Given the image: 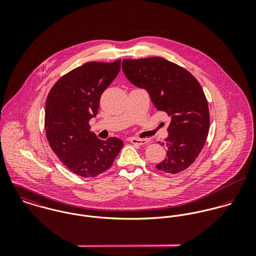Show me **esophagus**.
Returning a JSON list of instances; mask_svg holds the SVG:
<instances>
[{
	"mask_svg": "<svg viewBox=\"0 0 256 256\" xmlns=\"http://www.w3.org/2000/svg\"><path fill=\"white\" fill-rule=\"evenodd\" d=\"M129 141L132 144H135L138 146H144L148 143V140H146V139H138V138H131Z\"/></svg>",
	"mask_w": 256,
	"mask_h": 256,
	"instance_id": "esophagus-1",
	"label": "esophagus"
}]
</instances>
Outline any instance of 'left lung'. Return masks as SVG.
Returning <instances> with one entry per match:
<instances>
[{
	"label": "left lung",
	"mask_w": 256,
	"mask_h": 256,
	"mask_svg": "<svg viewBox=\"0 0 256 256\" xmlns=\"http://www.w3.org/2000/svg\"><path fill=\"white\" fill-rule=\"evenodd\" d=\"M122 69L133 84L148 90L156 110L170 117L168 137L162 142L166 156L156 168L172 174L188 168L205 145L210 127L208 102L199 82L162 57L124 59Z\"/></svg>",
	"instance_id": "8db88e82"
}]
</instances>
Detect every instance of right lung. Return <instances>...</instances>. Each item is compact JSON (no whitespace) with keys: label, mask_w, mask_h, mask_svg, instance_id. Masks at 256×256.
<instances>
[{"label":"right lung","mask_w":256,"mask_h":256,"mask_svg":"<svg viewBox=\"0 0 256 256\" xmlns=\"http://www.w3.org/2000/svg\"><path fill=\"white\" fill-rule=\"evenodd\" d=\"M120 66V59L86 63L61 76L48 94L44 127L49 146L82 178H94L108 170L123 146L116 137L98 139L88 123L96 116L100 96Z\"/></svg>","instance_id":"add662e5"}]
</instances>
